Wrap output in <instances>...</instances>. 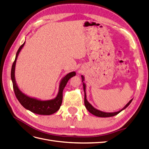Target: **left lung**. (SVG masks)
Returning a JSON list of instances; mask_svg holds the SVG:
<instances>
[{
  "instance_id": "obj_1",
  "label": "left lung",
  "mask_w": 149,
  "mask_h": 149,
  "mask_svg": "<svg viewBox=\"0 0 149 149\" xmlns=\"http://www.w3.org/2000/svg\"><path fill=\"white\" fill-rule=\"evenodd\" d=\"M81 78H82V82H83V89H84V105L86 108L87 110L90 112V113H91L92 114L97 116V117H100V118H109V117H112V116H114L117 114H118L119 112H120L124 110L126 107H128L129 105L130 104L131 102L132 101L133 99H132L131 100H130L129 102L126 104L123 109L119 111H117V112H103L101 111L98 110L97 109H96L95 107H94L91 104H90L86 99V84L84 83V77L82 75L81 76Z\"/></svg>"
}]
</instances>
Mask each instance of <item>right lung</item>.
<instances>
[{"mask_svg":"<svg viewBox=\"0 0 149 149\" xmlns=\"http://www.w3.org/2000/svg\"><path fill=\"white\" fill-rule=\"evenodd\" d=\"M25 43V42L22 45L19 49H18L16 53L15 59L12 65L11 70V79L16 97L22 106H23V107H25L26 109L32 112L35 114L40 115L53 114L58 111L60 108L63 100V89L68 80L76 75V72L72 71L71 73H69L61 79L57 96L55 98L52 99V100H38L37 98L26 95L25 94L22 93L21 90L18 87L15 78V70L17 57L19 56L21 49L24 47Z\"/></svg>","mask_w":149,"mask_h":149,"instance_id":"obj_1","label":"right lung"}]
</instances>
